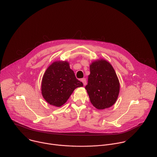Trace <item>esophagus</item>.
<instances>
[{"instance_id": "obj_1", "label": "esophagus", "mask_w": 157, "mask_h": 157, "mask_svg": "<svg viewBox=\"0 0 157 157\" xmlns=\"http://www.w3.org/2000/svg\"><path fill=\"white\" fill-rule=\"evenodd\" d=\"M81 81L82 82L84 86H86V85L87 82H86V78H82V79H81Z\"/></svg>"}]
</instances>
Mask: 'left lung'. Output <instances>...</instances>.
<instances>
[{
    "mask_svg": "<svg viewBox=\"0 0 157 157\" xmlns=\"http://www.w3.org/2000/svg\"><path fill=\"white\" fill-rule=\"evenodd\" d=\"M85 89L91 104L99 110L113 105L119 96L120 83L111 64L104 59L91 63Z\"/></svg>",
    "mask_w": 157,
    "mask_h": 157,
    "instance_id": "left-lung-1",
    "label": "left lung"
}]
</instances>
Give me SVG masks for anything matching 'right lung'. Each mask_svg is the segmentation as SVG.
Instances as JSON below:
<instances>
[{"label": "right lung", "mask_w": 157, "mask_h": 157, "mask_svg": "<svg viewBox=\"0 0 157 157\" xmlns=\"http://www.w3.org/2000/svg\"><path fill=\"white\" fill-rule=\"evenodd\" d=\"M82 86V82L76 79L68 61H56L44 72L41 91L43 98L49 104L61 107L76 88Z\"/></svg>", "instance_id": "right-lung-1"}]
</instances>
